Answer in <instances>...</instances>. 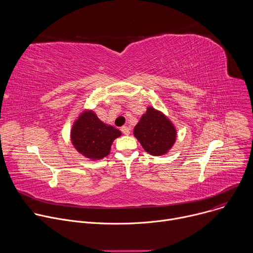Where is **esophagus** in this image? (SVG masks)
<instances>
[{"instance_id": "34e87169", "label": "esophagus", "mask_w": 253, "mask_h": 253, "mask_svg": "<svg viewBox=\"0 0 253 253\" xmlns=\"http://www.w3.org/2000/svg\"><path fill=\"white\" fill-rule=\"evenodd\" d=\"M121 131H122V133L125 134V135H129V134H130V129H129L128 126H123V127L121 128Z\"/></svg>"}]
</instances>
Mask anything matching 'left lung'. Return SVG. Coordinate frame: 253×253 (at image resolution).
<instances>
[{"label": "left lung", "mask_w": 253, "mask_h": 253, "mask_svg": "<svg viewBox=\"0 0 253 253\" xmlns=\"http://www.w3.org/2000/svg\"><path fill=\"white\" fill-rule=\"evenodd\" d=\"M134 136L147 153L160 156L166 154L173 146L176 129L163 113L148 107L134 128Z\"/></svg>", "instance_id": "obj_1"}]
</instances>
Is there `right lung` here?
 <instances>
[{
    "mask_svg": "<svg viewBox=\"0 0 253 253\" xmlns=\"http://www.w3.org/2000/svg\"><path fill=\"white\" fill-rule=\"evenodd\" d=\"M121 132L103 123L94 111H84L75 121L71 131V141L83 156L100 160L110 153L113 141Z\"/></svg>",
    "mask_w": 253,
    "mask_h": 253,
    "instance_id": "1",
    "label": "right lung"
}]
</instances>
